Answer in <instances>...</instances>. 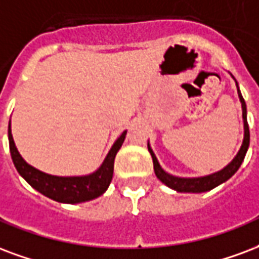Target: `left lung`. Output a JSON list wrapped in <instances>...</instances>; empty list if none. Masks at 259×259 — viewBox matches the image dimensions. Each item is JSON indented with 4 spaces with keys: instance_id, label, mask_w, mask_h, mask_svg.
I'll return each instance as SVG.
<instances>
[{
    "instance_id": "left-lung-1",
    "label": "left lung",
    "mask_w": 259,
    "mask_h": 259,
    "mask_svg": "<svg viewBox=\"0 0 259 259\" xmlns=\"http://www.w3.org/2000/svg\"><path fill=\"white\" fill-rule=\"evenodd\" d=\"M237 85V83H236ZM237 93H239V99L242 101V108H243V122H244V140H243V144L240 151L237 152V155L235 156V159L232 160L231 163L228 164L227 167L222 168L221 171L218 173L210 174V176H206V177H199V178H180L174 177L171 174H168L164 171L163 168L160 167V164L158 163V159L155 156V154L152 152V149L149 148L148 151L151 156H152V162H154V170L156 177L162 181L163 184H166L168 188L176 189L178 192H206V191H210V189L215 188L220 184L225 183L227 180L236 173L240 164L244 160V156H246L247 149H248V145H250V130H248V123H247V108L246 103H244V99H243L242 93L239 91V86H237Z\"/></svg>"
}]
</instances>
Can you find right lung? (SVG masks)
Segmentation results:
<instances>
[{
	"label": "right lung",
	"instance_id": "1",
	"mask_svg": "<svg viewBox=\"0 0 259 259\" xmlns=\"http://www.w3.org/2000/svg\"><path fill=\"white\" fill-rule=\"evenodd\" d=\"M126 132L119 136L115 141L112 148L107 155V158L101 164V167L89 176L83 177H56L49 176L34 168L24 162V159L17 152L15 143H13L12 133H11V123L8 126V139H9V151L12 156L13 164L26 181L38 192L45 195L49 199H53L60 203H82L99 198L107 191L114 174L115 155L119 151L124 141Z\"/></svg>",
	"mask_w": 259,
	"mask_h": 259
}]
</instances>
